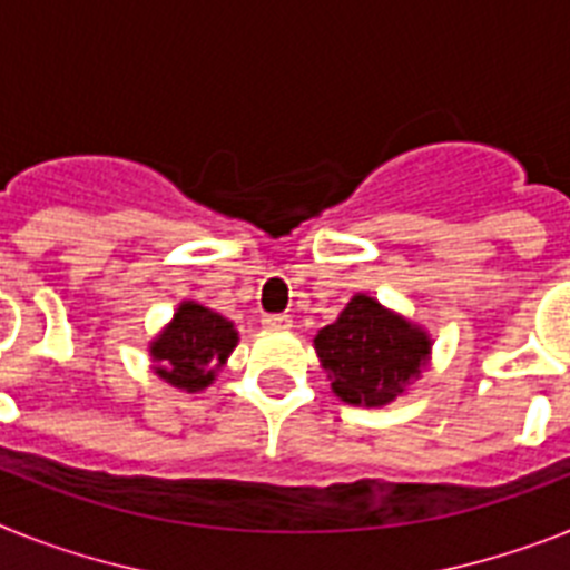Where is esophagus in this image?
I'll return each instance as SVG.
<instances>
[{
  "mask_svg": "<svg viewBox=\"0 0 570 570\" xmlns=\"http://www.w3.org/2000/svg\"><path fill=\"white\" fill-rule=\"evenodd\" d=\"M263 327H269V330H289L293 327V318L284 313H272V315H263L261 318Z\"/></svg>",
  "mask_w": 570,
  "mask_h": 570,
  "instance_id": "1",
  "label": "esophagus"
}]
</instances>
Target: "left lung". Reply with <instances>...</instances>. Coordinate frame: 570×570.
Masks as SVG:
<instances>
[{
    "label": "left lung",
    "mask_w": 570,
    "mask_h": 570,
    "mask_svg": "<svg viewBox=\"0 0 570 570\" xmlns=\"http://www.w3.org/2000/svg\"><path fill=\"white\" fill-rule=\"evenodd\" d=\"M313 344L333 394L365 409L403 396L432 353L423 327L362 293L347 301L336 322L318 330Z\"/></svg>",
    "instance_id": "8db88e82"
}]
</instances>
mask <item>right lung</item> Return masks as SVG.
Wrapping results in <instances>:
<instances>
[{
  "instance_id": "1",
  "label": "right lung",
  "mask_w": 570,
  "mask_h": 570,
  "mask_svg": "<svg viewBox=\"0 0 570 570\" xmlns=\"http://www.w3.org/2000/svg\"><path fill=\"white\" fill-rule=\"evenodd\" d=\"M234 347L237 330L228 318L196 301H181L174 322L150 342L153 371L174 389L194 394L212 385Z\"/></svg>"
}]
</instances>
